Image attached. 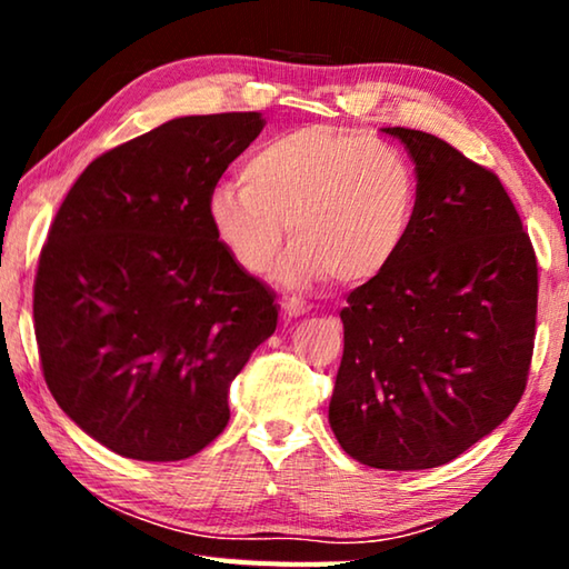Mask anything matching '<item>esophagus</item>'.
Returning <instances> with one entry per match:
<instances>
[{"mask_svg":"<svg viewBox=\"0 0 569 569\" xmlns=\"http://www.w3.org/2000/svg\"><path fill=\"white\" fill-rule=\"evenodd\" d=\"M306 301H301V298H286V301H281V311L283 316H288V319H298V316H303L308 311Z\"/></svg>","mask_w":569,"mask_h":569,"instance_id":"1","label":"esophagus"}]
</instances>
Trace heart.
<instances>
[{"label":"heart","mask_w":569,"mask_h":569,"mask_svg":"<svg viewBox=\"0 0 569 569\" xmlns=\"http://www.w3.org/2000/svg\"><path fill=\"white\" fill-rule=\"evenodd\" d=\"M413 213L409 160L371 134L331 124L268 140L240 168V188L220 186L208 203L218 243L250 276L271 271L291 233L281 263L288 286L331 273L341 283L381 276L407 243Z\"/></svg>","instance_id":"obj_1"}]
</instances>
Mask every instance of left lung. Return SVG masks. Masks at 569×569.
<instances>
[{"instance_id": "left-lung-1", "label": "left lung", "mask_w": 569, "mask_h": 569, "mask_svg": "<svg viewBox=\"0 0 569 569\" xmlns=\"http://www.w3.org/2000/svg\"><path fill=\"white\" fill-rule=\"evenodd\" d=\"M417 170V213L387 271L349 293L329 423L373 469H431L497 429L527 387L537 258L492 170L437 134L387 128Z\"/></svg>"}]
</instances>
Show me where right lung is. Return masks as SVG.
Here are the masks:
<instances>
[{
  "label": "right lung",
  "mask_w": 569,
  "mask_h": 569,
  "mask_svg": "<svg viewBox=\"0 0 569 569\" xmlns=\"http://www.w3.org/2000/svg\"><path fill=\"white\" fill-rule=\"evenodd\" d=\"M261 112L176 118L94 158L67 192L34 278L54 401L114 455L180 461L230 419L228 389L276 331V296L210 228L218 180Z\"/></svg>",
  "instance_id": "1"
}]
</instances>
